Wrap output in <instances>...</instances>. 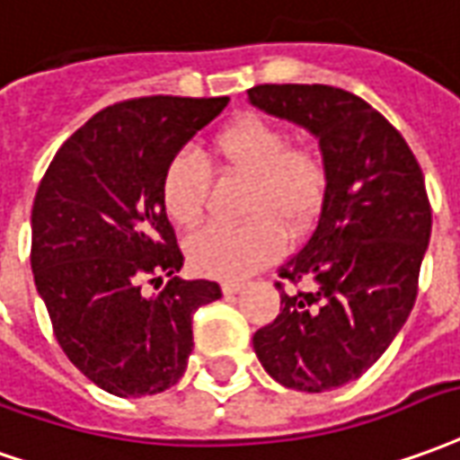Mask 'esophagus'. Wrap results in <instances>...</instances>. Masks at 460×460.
Segmentation results:
<instances>
[{"mask_svg":"<svg viewBox=\"0 0 460 460\" xmlns=\"http://www.w3.org/2000/svg\"><path fill=\"white\" fill-rule=\"evenodd\" d=\"M243 281H234V279H226V281H224V284H221V288H224V294H239L241 288H243Z\"/></svg>","mask_w":460,"mask_h":460,"instance_id":"34e87169","label":"esophagus"}]
</instances>
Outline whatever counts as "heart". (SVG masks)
Instances as JSON below:
<instances>
[{"label": "heart", "mask_w": 460, "mask_h": 460, "mask_svg": "<svg viewBox=\"0 0 460 460\" xmlns=\"http://www.w3.org/2000/svg\"><path fill=\"white\" fill-rule=\"evenodd\" d=\"M208 156L226 174L246 179L241 226H208L186 241L199 274L241 279L279 259L288 236H304L319 219L329 172L311 146H291L288 134L269 119H234L214 134ZM208 172L194 154H176L162 176V204L181 229L197 226L204 211Z\"/></svg>", "instance_id": "obj_1"}]
</instances>
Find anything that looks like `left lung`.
Listing matches in <instances>:
<instances>
[{
    "instance_id": "8db88e82",
    "label": "left lung",
    "mask_w": 460,
    "mask_h": 460,
    "mask_svg": "<svg viewBox=\"0 0 460 460\" xmlns=\"http://www.w3.org/2000/svg\"><path fill=\"white\" fill-rule=\"evenodd\" d=\"M249 102L319 139L329 191L316 229L279 269L281 314L253 333L266 374L331 391L381 358L409 319L431 239V204L406 139L361 96L326 84H259Z\"/></svg>"
}]
</instances>
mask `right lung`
<instances>
[{
    "label": "right lung",
    "mask_w": 460,
    "mask_h": 460,
    "mask_svg": "<svg viewBox=\"0 0 460 460\" xmlns=\"http://www.w3.org/2000/svg\"><path fill=\"white\" fill-rule=\"evenodd\" d=\"M229 96H141L64 141L31 207V271L54 336L82 374L121 398L184 376L191 319L221 298L217 281L179 279L184 253L162 204L166 164ZM146 295L144 283L158 288Z\"/></svg>",
    "instance_id": "obj_1"
}]
</instances>
